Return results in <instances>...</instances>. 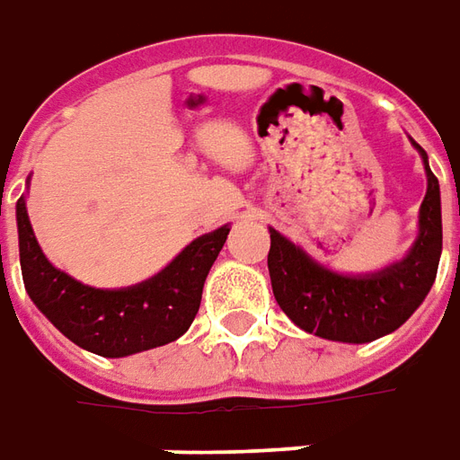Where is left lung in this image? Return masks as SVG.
Returning a JSON list of instances; mask_svg holds the SVG:
<instances>
[{"mask_svg":"<svg viewBox=\"0 0 460 460\" xmlns=\"http://www.w3.org/2000/svg\"><path fill=\"white\" fill-rule=\"evenodd\" d=\"M416 146V143H413ZM426 198L419 237L402 262L367 277H344L309 260L299 247L270 230V279L277 305L299 329L322 340L364 344L399 329L429 295L441 260V193L426 161Z\"/></svg>","mask_w":460,"mask_h":460,"instance_id":"obj_1","label":"left lung"}]
</instances>
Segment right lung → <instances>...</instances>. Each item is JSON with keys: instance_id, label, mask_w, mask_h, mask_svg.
I'll use <instances>...</instances> for the list:
<instances>
[{"instance_id": "right-lung-1", "label": "right lung", "mask_w": 460, "mask_h": 460, "mask_svg": "<svg viewBox=\"0 0 460 460\" xmlns=\"http://www.w3.org/2000/svg\"><path fill=\"white\" fill-rule=\"evenodd\" d=\"M19 260L29 297L54 327L99 357H128L175 341L193 324L205 277L230 227L198 237L163 272L128 289H96L51 265L41 252L24 198L16 200Z\"/></svg>"}]
</instances>
